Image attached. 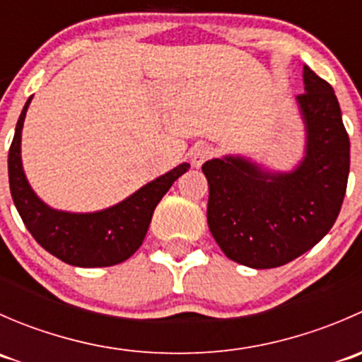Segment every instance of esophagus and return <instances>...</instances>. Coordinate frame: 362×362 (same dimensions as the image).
I'll use <instances>...</instances> for the list:
<instances>
[{
    "instance_id": "1",
    "label": "esophagus",
    "mask_w": 362,
    "mask_h": 362,
    "mask_svg": "<svg viewBox=\"0 0 362 362\" xmlns=\"http://www.w3.org/2000/svg\"><path fill=\"white\" fill-rule=\"evenodd\" d=\"M214 156V148L210 145H198L194 151L191 152V163L194 168H202L204 160H208Z\"/></svg>"
}]
</instances>
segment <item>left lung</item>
Segmentation results:
<instances>
[{"label": "left lung", "mask_w": 362, "mask_h": 362, "mask_svg": "<svg viewBox=\"0 0 362 362\" xmlns=\"http://www.w3.org/2000/svg\"><path fill=\"white\" fill-rule=\"evenodd\" d=\"M298 100L306 129L301 163L287 173L226 156L203 164L211 236L231 261L268 269L294 261L329 233L341 210L350 141L333 87L308 66Z\"/></svg>", "instance_id": "obj_1"}]
</instances>
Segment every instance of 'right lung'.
Masks as SVG:
<instances>
[{
  "mask_svg": "<svg viewBox=\"0 0 362 362\" xmlns=\"http://www.w3.org/2000/svg\"><path fill=\"white\" fill-rule=\"evenodd\" d=\"M29 103L31 98L25 101L17 120L8 152L10 192L28 231L47 252L71 266L100 268L129 259L144 243L158 203L191 164H178L107 210L94 214L54 210L35 194L23 170L21 133Z\"/></svg>",
  "mask_w": 362,
  "mask_h": 362,
  "instance_id": "1",
  "label": "right lung"
}]
</instances>
